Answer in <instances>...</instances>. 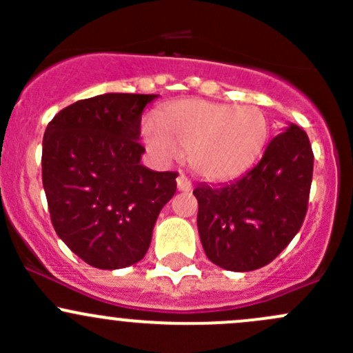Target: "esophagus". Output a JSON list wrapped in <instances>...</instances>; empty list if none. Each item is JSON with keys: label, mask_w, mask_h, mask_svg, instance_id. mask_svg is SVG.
<instances>
[{"label": "esophagus", "mask_w": 353, "mask_h": 353, "mask_svg": "<svg viewBox=\"0 0 353 353\" xmlns=\"http://www.w3.org/2000/svg\"><path fill=\"white\" fill-rule=\"evenodd\" d=\"M176 183H177V190H179V191H191L190 179H188V177H184L183 174H181V176L177 177Z\"/></svg>", "instance_id": "34e87169"}]
</instances>
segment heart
<instances>
[{
  "label": "heart",
  "instance_id": "1",
  "mask_svg": "<svg viewBox=\"0 0 353 353\" xmlns=\"http://www.w3.org/2000/svg\"><path fill=\"white\" fill-rule=\"evenodd\" d=\"M141 138L150 154L169 160L186 154L194 174L227 181L244 174L261 155L270 134L265 112L256 105L190 99L167 105L159 123L145 119Z\"/></svg>",
  "mask_w": 353,
  "mask_h": 353
}]
</instances>
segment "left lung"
<instances>
[{"mask_svg":"<svg viewBox=\"0 0 353 353\" xmlns=\"http://www.w3.org/2000/svg\"><path fill=\"white\" fill-rule=\"evenodd\" d=\"M312 165L307 134L290 124L243 177L220 186L198 184V232L210 261L230 272L273 261L304 222Z\"/></svg>","mask_w":353,"mask_h":353,"instance_id":"1","label":"left lung"}]
</instances>
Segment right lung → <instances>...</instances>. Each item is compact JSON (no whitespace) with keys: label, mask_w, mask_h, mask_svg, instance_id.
I'll use <instances>...</instances> for the list:
<instances>
[{"label":"right lung","mask_w":353,"mask_h":353,"mask_svg":"<svg viewBox=\"0 0 353 353\" xmlns=\"http://www.w3.org/2000/svg\"><path fill=\"white\" fill-rule=\"evenodd\" d=\"M159 95L104 94L59 110L42 140V184L59 239L101 270L147 254L176 172L141 165V114Z\"/></svg>","instance_id":"1"}]
</instances>
